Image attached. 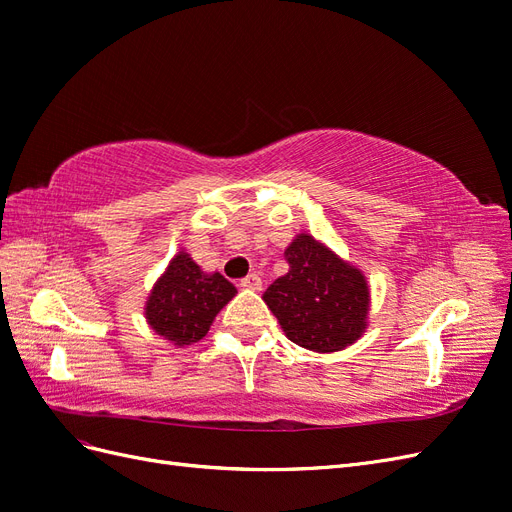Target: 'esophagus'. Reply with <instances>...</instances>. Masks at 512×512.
I'll use <instances>...</instances> for the list:
<instances>
[{
	"instance_id": "esophagus-1",
	"label": "esophagus",
	"mask_w": 512,
	"mask_h": 512,
	"mask_svg": "<svg viewBox=\"0 0 512 512\" xmlns=\"http://www.w3.org/2000/svg\"><path fill=\"white\" fill-rule=\"evenodd\" d=\"M241 286H243V288H250V290H260V288H262V280H260V275H258V273H250V275H245L243 280H241Z\"/></svg>"
}]
</instances>
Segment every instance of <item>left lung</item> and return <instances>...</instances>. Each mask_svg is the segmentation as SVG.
Wrapping results in <instances>:
<instances>
[{
    "label": "left lung",
    "instance_id": "1",
    "mask_svg": "<svg viewBox=\"0 0 512 512\" xmlns=\"http://www.w3.org/2000/svg\"><path fill=\"white\" fill-rule=\"evenodd\" d=\"M284 256L288 273L267 288L265 303L290 342L314 352L356 342L369 309L363 273L309 235L294 239Z\"/></svg>",
    "mask_w": 512,
    "mask_h": 512
}]
</instances>
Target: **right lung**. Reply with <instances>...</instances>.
I'll use <instances>...</instances> for the list:
<instances>
[{
    "instance_id": "obj_1",
    "label": "right lung",
    "mask_w": 512,
    "mask_h": 512,
    "mask_svg": "<svg viewBox=\"0 0 512 512\" xmlns=\"http://www.w3.org/2000/svg\"><path fill=\"white\" fill-rule=\"evenodd\" d=\"M235 292L224 275L203 273L181 252L153 286L145 316L158 335L177 346H190L207 335L213 318Z\"/></svg>"
}]
</instances>
